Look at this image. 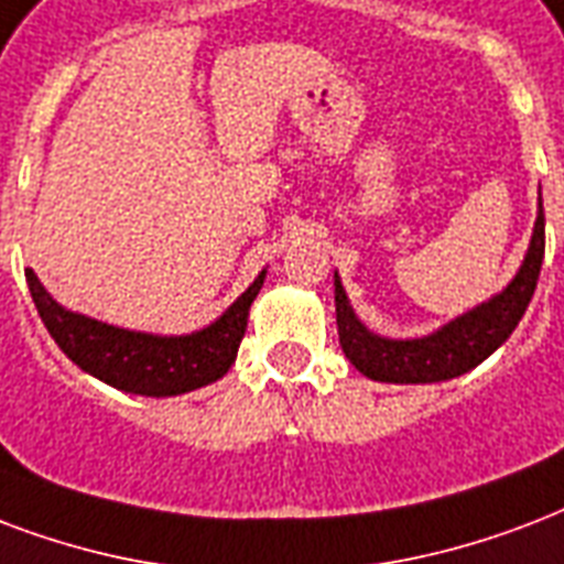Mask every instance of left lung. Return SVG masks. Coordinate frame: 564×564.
I'll return each instance as SVG.
<instances>
[{
    "mask_svg": "<svg viewBox=\"0 0 564 564\" xmlns=\"http://www.w3.org/2000/svg\"><path fill=\"white\" fill-rule=\"evenodd\" d=\"M541 260H544V209L539 204V218L532 227L530 251L523 257L521 269L500 295L482 301L464 316L453 319L435 334L416 339L378 337L355 316L349 295L334 274V304H337L339 346L346 358L372 381L387 384H432L449 381L473 367H479L488 355L500 349L502 343L518 328L527 313L539 283Z\"/></svg>",
    "mask_w": 564,
    "mask_h": 564,
    "instance_id": "1",
    "label": "left lung"
}]
</instances>
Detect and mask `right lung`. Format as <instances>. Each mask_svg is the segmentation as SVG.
Segmentation results:
<instances>
[{
  "label": "right lung",
  "instance_id": "add662e5",
  "mask_svg": "<svg viewBox=\"0 0 564 564\" xmlns=\"http://www.w3.org/2000/svg\"><path fill=\"white\" fill-rule=\"evenodd\" d=\"M25 281L43 325L53 334L58 349L85 369L88 376L139 397H180L206 387L234 367L236 351L248 328V311L263 286L265 272L227 307L213 325L183 334L159 337L144 330H127L106 325L91 316L64 311L62 304L43 290L37 274L25 269Z\"/></svg>",
  "mask_w": 564,
  "mask_h": 564
}]
</instances>
